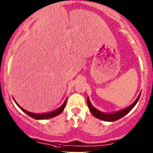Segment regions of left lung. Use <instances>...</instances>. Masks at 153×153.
I'll return each mask as SVG.
<instances>
[{
  "label": "left lung",
  "instance_id": "left-lung-1",
  "mask_svg": "<svg viewBox=\"0 0 153 153\" xmlns=\"http://www.w3.org/2000/svg\"><path fill=\"white\" fill-rule=\"evenodd\" d=\"M141 92H140L137 99L134 101V103L132 105L125 108V109H122V110L118 111V112H112V113H104V112H101V111L98 110L97 109H95V108L91 104L89 97L87 98V105L89 109V111L91 112V113H92V115H93V116H95V118L106 121H115L120 119V118H121L122 117H124L125 115H126L128 112H130L131 109L135 106V104H137V102H138V100H139L140 96H141Z\"/></svg>",
  "mask_w": 153,
  "mask_h": 153
}]
</instances>
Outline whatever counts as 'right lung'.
Returning <instances> with one entry per match:
<instances>
[{"instance_id":"obj_1","label":"right lung","mask_w":153,"mask_h":153,"mask_svg":"<svg viewBox=\"0 0 153 153\" xmlns=\"http://www.w3.org/2000/svg\"><path fill=\"white\" fill-rule=\"evenodd\" d=\"M67 99H66V101H64V104H62V106H60L58 109H55V110L52 111V112H47V113H43V114H35V113H32V112H28V111H27L26 109H23V108L21 107V106H20L19 104L16 102V101H15V99H14V101H15V104L18 106V107H19L21 110L24 111L25 113H27V115H29V116L32 117V118H35V119H37V120H42V119H47V118H53V117H55V116H57V115H59V114H61V112H63V110H64V107H65L66 103H67Z\"/></svg>"}]
</instances>
